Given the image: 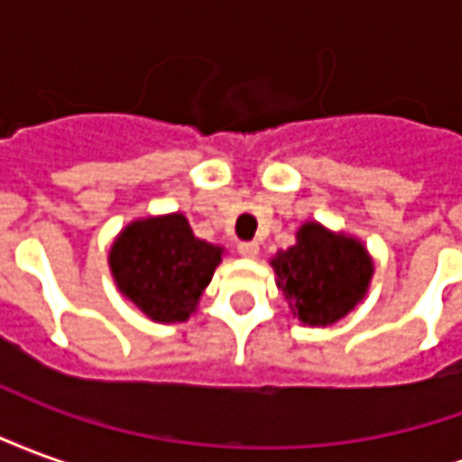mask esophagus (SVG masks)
<instances>
[{
  "label": "esophagus",
  "instance_id": "34e87169",
  "mask_svg": "<svg viewBox=\"0 0 462 462\" xmlns=\"http://www.w3.org/2000/svg\"><path fill=\"white\" fill-rule=\"evenodd\" d=\"M237 252H240L242 257H247V260H254V257L260 254V245H257V242H240V245H237Z\"/></svg>",
  "mask_w": 462,
  "mask_h": 462
}]
</instances>
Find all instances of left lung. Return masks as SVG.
Instances as JSON below:
<instances>
[{
  "mask_svg": "<svg viewBox=\"0 0 462 462\" xmlns=\"http://www.w3.org/2000/svg\"><path fill=\"white\" fill-rule=\"evenodd\" d=\"M272 267L294 317L310 327H327L346 317L364 300L374 272L356 240L337 237L317 222H307L297 232V245L280 252Z\"/></svg>",
  "mask_w": 462,
  "mask_h": 462,
  "instance_id": "8db88e82",
  "label": "left lung"
}]
</instances>
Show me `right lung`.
<instances>
[{
  "instance_id": "right-lung-1",
  "label": "right lung",
  "mask_w": 462,
  "mask_h": 462,
  "mask_svg": "<svg viewBox=\"0 0 462 462\" xmlns=\"http://www.w3.org/2000/svg\"><path fill=\"white\" fill-rule=\"evenodd\" d=\"M222 250L192 235L182 215L138 220L111 250L118 290L152 321H185L210 284Z\"/></svg>"
}]
</instances>
